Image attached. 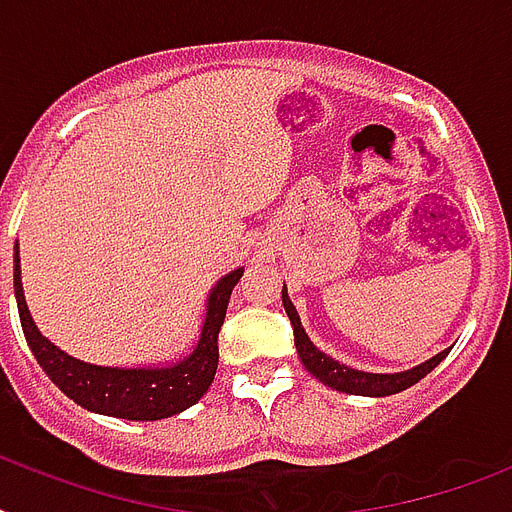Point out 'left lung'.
<instances>
[{"instance_id":"obj_1","label":"left lung","mask_w":512,"mask_h":512,"mask_svg":"<svg viewBox=\"0 0 512 512\" xmlns=\"http://www.w3.org/2000/svg\"><path fill=\"white\" fill-rule=\"evenodd\" d=\"M281 297H284V308H287V316L292 321V329H295V345L297 353L303 358L305 369L321 380L329 388L342 390V393H353V396H393V393H401L414 382H420L428 372H433L449 350L438 353L425 364L414 366L409 372H398V374H369V372H358V369H350V366L340 364L335 358H329L327 353H321L308 335H305L303 324H300V316H297L295 305L289 300L287 289H281Z\"/></svg>"}]
</instances>
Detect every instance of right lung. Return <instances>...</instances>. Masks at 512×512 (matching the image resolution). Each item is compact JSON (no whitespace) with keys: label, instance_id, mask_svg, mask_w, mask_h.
<instances>
[{"label":"right lung","instance_id":"add662e5","mask_svg":"<svg viewBox=\"0 0 512 512\" xmlns=\"http://www.w3.org/2000/svg\"><path fill=\"white\" fill-rule=\"evenodd\" d=\"M239 271L228 273L217 281L207 303V319L201 329V340L191 356L177 361L175 366H154V369H111V366L84 364L55 348L31 321L26 308L23 284H20V257L15 244V300H18L20 327L26 335L28 348L44 369V374L58 385L68 398L90 412L119 417V420H164L183 412L199 401L215 380L217 372V335L225 321L228 300L233 287L239 284Z\"/></svg>","mask_w":512,"mask_h":512}]
</instances>
